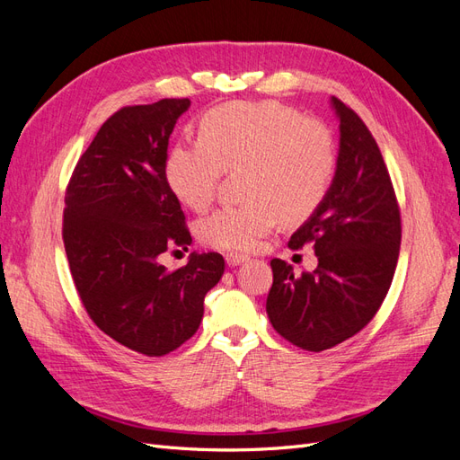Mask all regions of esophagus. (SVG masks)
I'll list each match as a JSON object with an SVG mask.
<instances>
[{"mask_svg": "<svg viewBox=\"0 0 460 460\" xmlns=\"http://www.w3.org/2000/svg\"><path fill=\"white\" fill-rule=\"evenodd\" d=\"M245 261H249V257L243 255V253H226L228 267H238V264H242Z\"/></svg>", "mask_w": 460, "mask_h": 460, "instance_id": "esophagus-1", "label": "esophagus"}]
</instances>
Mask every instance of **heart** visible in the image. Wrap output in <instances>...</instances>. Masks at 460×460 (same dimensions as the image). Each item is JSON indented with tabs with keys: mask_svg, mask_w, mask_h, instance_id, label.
Here are the masks:
<instances>
[{
	"mask_svg": "<svg viewBox=\"0 0 460 460\" xmlns=\"http://www.w3.org/2000/svg\"><path fill=\"white\" fill-rule=\"evenodd\" d=\"M199 140L172 146L166 180L196 211L213 203L220 178L238 171L247 198L201 220L199 238L226 252H252L278 220L309 218L323 205L336 174V142L316 119L276 102H232L208 111Z\"/></svg>",
	"mask_w": 460,
	"mask_h": 460,
	"instance_id": "obj_1",
	"label": "heart"
}]
</instances>
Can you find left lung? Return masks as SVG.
<instances>
[{
    "mask_svg": "<svg viewBox=\"0 0 460 460\" xmlns=\"http://www.w3.org/2000/svg\"><path fill=\"white\" fill-rule=\"evenodd\" d=\"M340 117V155L332 188L289 247L311 243L313 272L294 274L272 259L267 297L270 324L305 351H324L353 338L378 313L392 286L401 213L387 166L374 136L351 107L332 97Z\"/></svg>",
    "mask_w": 460,
    "mask_h": 460,
    "instance_id": "obj_1",
    "label": "left lung"
}]
</instances>
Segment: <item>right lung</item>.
<instances>
[{"instance_id": "add662e5", "label": "right lung", "mask_w": 460, "mask_h": 460, "mask_svg": "<svg viewBox=\"0 0 460 460\" xmlns=\"http://www.w3.org/2000/svg\"><path fill=\"white\" fill-rule=\"evenodd\" d=\"M190 100L128 105L111 115L68 180L63 242L93 324L128 349L163 357L198 332L220 253H191L166 270L159 255L191 235L166 180V149Z\"/></svg>"}]
</instances>
